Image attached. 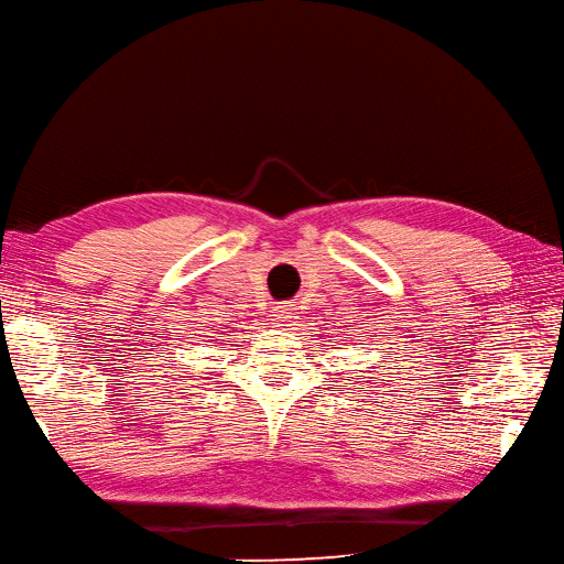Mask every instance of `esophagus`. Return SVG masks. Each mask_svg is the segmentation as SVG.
Wrapping results in <instances>:
<instances>
[{
    "label": "esophagus",
    "instance_id": "obj_1",
    "mask_svg": "<svg viewBox=\"0 0 564 564\" xmlns=\"http://www.w3.org/2000/svg\"><path fill=\"white\" fill-rule=\"evenodd\" d=\"M286 311H290V308H286ZM286 311H280V313H286ZM286 323H290V321H282V325H286Z\"/></svg>",
    "mask_w": 564,
    "mask_h": 564
}]
</instances>
